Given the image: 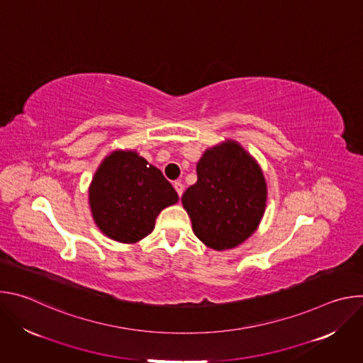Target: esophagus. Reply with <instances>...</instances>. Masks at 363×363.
Returning <instances> with one entry per match:
<instances>
[{
  "label": "esophagus",
  "instance_id": "esophagus-1",
  "mask_svg": "<svg viewBox=\"0 0 363 363\" xmlns=\"http://www.w3.org/2000/svg\"><path fill=\"white\" fill-rule=\"evenodd\" d=\"M174 188H175V191L178 192V195H179V198H181V195L184 194V184L179 182V181H177V182L174 184Z\"/></svg>",
  "mask_w": 363,
  "mask_h": 363
}]
</instances>
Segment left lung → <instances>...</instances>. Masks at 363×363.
Wrapping results in <instances>:
<instances>
[{"label": "left lung", "mask_w": 363, "mask_h": 363, "mask_svg": "<svg viewBox=\"0 0 363 363\" xmlns=\"http://www.w3.org/2000/svg\"><path fill=\"white\" fill-rule=\"evenodd\" d=\"M196 175L182 195L195 235L218 251L240 245L266 210L267 185L260 167L235 140H227L203 152Z\"/></svg>", "instance_id": "left-lung-1"}]
</instances>
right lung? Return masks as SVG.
<instances>
[{
  "label": "right lung",
  "mask_w": 363,
  "mask_h": 363,
  "mask_svg": "<svg viewBox=\"0 0 363 363\" xmlns=\"http://www.w3.org/2000/svg\"><path fill=\"white\" fill-rule=\"evenodd\" d=\"M162 172L135 150H115L103 160L89 188L96 225L109 238L133 244L152 233L158 214L178 202Z\"/></svg>",
  "instance_id": "obj_1"
}]
</instances>
